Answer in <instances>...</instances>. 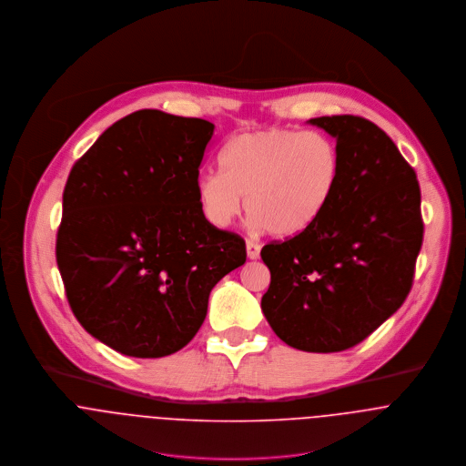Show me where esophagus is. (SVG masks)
I'll return each instance as SVG.
<instances>
[{
  "label": "esophagus",
  "mask_w": 466,
  "mask_h": 466,
  "mask_svg": "<svg viewBox=\"0 0 466 466\" xmlns=\"http://www.w3.org/2000/svg\"><path fill=\"white\" fill-rule=\"evenodd\" d=\"M247 254L250 258H258L260 254V245L254 239H247Z\"/></svg>",
  "instance_id": "esophagus-1"
}]
</instances>
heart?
<instances>
[{
    "label": "heart",
    "mask_w": 466,
    "mask_h": 466,
    "mask_svg": "<svg viewBox=\"0 0 466 466\" xmlns=\"http://www.w3.org/2000/svg\"><path fill=\"white\" fill-rule=\"evenodd\" d=\"M221 170L200 177L198 204L214 227L247 212L258 227L291 238L312 227L334 200L341 180L336 143L312 130L269 128L232 137Z\"/></svg>",
    "instance_id": "1"
}]
</instances>
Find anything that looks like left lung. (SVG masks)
I'll return each mask as SVG.
<instances>
[{"label": "left lung", "instance_id": "8db88e82", "mask_svg": "<svg viewBox=\"0 0 466 466\" xmlns=\"http://www.w3.org/2000/svg\"><path fill=\"white\" fill-rule=\"evenodd\" d=\"M309 123L336 137L339 187L308 230L262 247L271 282L260 308L289 347L330 354L360 345L408 299L421 197L413 166L375 123L352 114Z\"/></svg>", "mask_w": 466, "mask_h": 466}]
</instances>
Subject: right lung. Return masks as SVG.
I'll return each instance as SVG.
<instances>
[{
    "label": "right lung",
    "mask_w": 466,
    "mask_h": 466,
    "mask_svg": "<svg viewBox=\"0 0 466 466\" xmlns=\"http://www.w3.org/2000/svg\"><path fill=\"white\" fill-rule=\"evenodd\" d=\"M214 125L143 108L80 157L62 195L55 256L69 308L106 347L164 358L202 327L210 289L247 260L208 223L197 187Z\"/></svg>",
    "instance_id": "1"
}]
</instances>
